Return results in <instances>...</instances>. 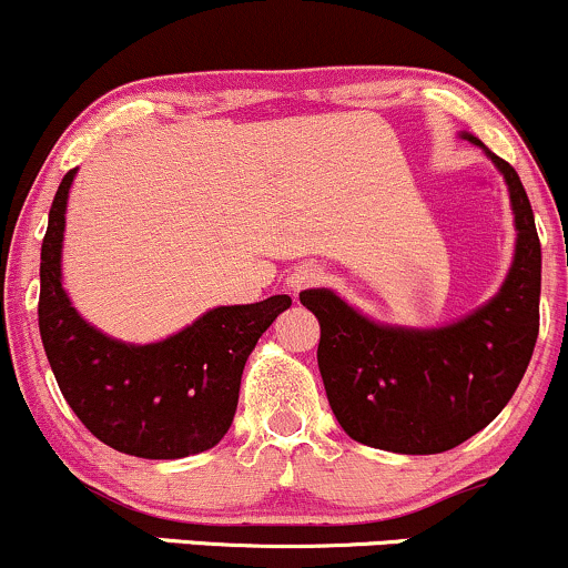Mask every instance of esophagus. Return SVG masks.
<instances>
[{"instance_id":"esophagus-1","label":"esophagus","mask_w":568,"mask_h":568,"mask_svg":"<svg viewBox=\"0 0 568 568\" xmlns=\"http://www.w3.org/2000/svg\"><path fill=\"white\" fill-rule=\"evenodd\" d=\"M323 277H325L323 266H317V264H298L296 270L291 272L288 288L293 293H298V291H304V288H312V285H321Z\"/></svg>"}]
</instances>
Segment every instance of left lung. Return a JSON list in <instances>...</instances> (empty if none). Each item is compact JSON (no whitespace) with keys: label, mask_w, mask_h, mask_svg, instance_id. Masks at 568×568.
Wrapping results in <instances>:
<instances>
[{"label":"left lung","mask_w":568,"mask_h":568,"mask_svg":"<svg viewBox=\"0 0 568 568\" xmlns=\"http://www.w3.org/2000/svg\"><path fill=\"white\" fill-rule=\"evenodd\" d=\"M505 175L515 253L499 291L438 328L376 323L331 288L298 293L321 323L317 366L331 410L352 440L395 454H440L497 419L539 334L542 247L531 202L510 162L462 133Z\"/></svg>","instance_id":"1"}]
</instances>
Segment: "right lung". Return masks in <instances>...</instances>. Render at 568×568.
I'll return each mask as SVG.
<instances>
[{
	"instance_id": "obj_1",
	"label": "right lung",
	"mask_w": 568,
	"mask_h": 568,
	"mask_svg": "<svg viewBox=\"0 0 568 568\" xmlns=\"http://www.w3.org/2000/svg\"><path fill=\"white\" fill-rule=\"evenodd\" d=\"M77 168L63 175L39 264V334L63 397L114 452L181 459L224 438L237 410L247 355L291 296L213 306L160 342L133 344L90 325L63 291V232Z\"/></svg>"
}]
</instances>
